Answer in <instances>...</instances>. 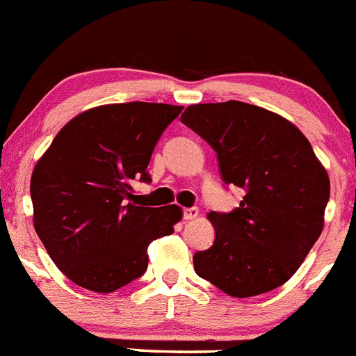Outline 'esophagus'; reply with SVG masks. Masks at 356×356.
<instances>
[{
  "label": "esophagus",
  "mask_w": 356,
  "mask_h": 356,
  "mask_svg": "<svg viewBox=\"0 0 356 356\" xmlns=\"http://www.w3.org/2000/svg\"><path fill=\"white\" fill-rule=\"evenodd\" d=\"M182 216H184L186 221H189V219H195L198 218V209L197 207H189V209H184L182 211Z\"/></svg>",
  "instance_id": "esophagus-1"
}]
</instances>
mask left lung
<instances>
[{
	"label": "left lung",
	"instance_id": "1",
	"mask_svg": "<svg viewBox=\"0 0 356 356\" xmlns=\"http://www.w3.org/2000/svg\"><path fill=\"white\" fill-rule=\"evenodd\" d=\"M218 152L221 177L245 191L235 211L207 214L214 244L195 272L235 298L267 293L298 270L321 235L330 181L304 133L249 103H198L181 115Z\"/></svg>",
	"mask_w": 356,
	"mask_h": 356
}]
</instances>
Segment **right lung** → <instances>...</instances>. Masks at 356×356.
<instances>
[{"mask_svg":"<svg viewBox=\"0 0 356 356\" xmlns=\"http://www.w3.org/2000/svg\"><path fill=\"white\" fill-rule=\"evenodd\" d=\"M182 107L129 102L75 115L36 161L33 225L56 267L79 286L111 293L147 268L152 241L174 234L182 209L144 207L131 195L149 182L161 133Z\"/></svg>","mask_w":356,"mask_h":356,"instance_id":"right-lung-1","label":"right lung"}]
</instances>
